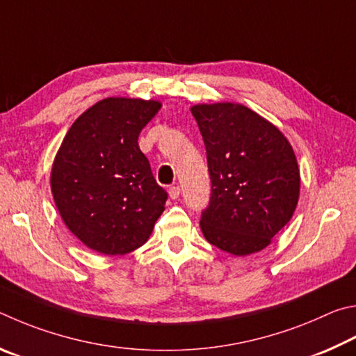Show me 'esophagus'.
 I'll return each mask as SVG.
<instances>
[{"instance_id": "obj_1", "label": "esophagus", "mask_w": 356, "mask_h": 356, "mask_svg": "<svg viewBox=\"0 0 356 356\" xmlns=\"http://www.w3.org/2000/svg\"><path fill=\"white\" fill-rule=\"evenodd\" d=\"M168 195H170L172 200H177L179 197V188L178 186H172V188H168Z\"/></svg>"}]
</instances>
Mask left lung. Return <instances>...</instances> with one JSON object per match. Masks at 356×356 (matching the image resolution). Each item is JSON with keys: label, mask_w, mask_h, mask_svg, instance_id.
<instances>
[{"label": "left lung", "mask_w": 356, "mask_h": 356, "mask_svg": "<svg viewBox=\"0 0 356 356\" xmlns=\"http://www.w3.org/2000/svg\"><path fill=\"white\" fill-rule=\"evenodd\" d=\"M207 147L211 198L200 227L234 257L261 252L294 214L300 170L275 124L238 103L191 108Z\"/></svg>", "instance_id": "obj_1"}]
</instances>
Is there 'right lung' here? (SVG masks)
I'll list each match as a JSON object with an SVG mask.
<instances>
[{"mask_svg": "<svg viewBox=\"0 0 356 356\" xmlns=\"http://www.w3.org/2000/svg\"><path fill=\"white\" fill-rule=\"evenodd\" d=\"M159 109L154 99L104 98L74 120L60 143L51 168L56 208L92 250L111 257L136 250L164 213L167 192L137 143Z\"/></svg>", "mask_w": 356, "mask_h": 356, "instance_id": "obj_1", "label": "right lung"}]
</instances>
